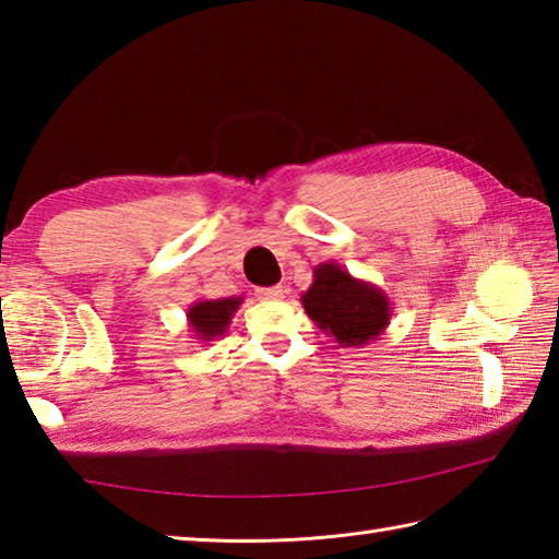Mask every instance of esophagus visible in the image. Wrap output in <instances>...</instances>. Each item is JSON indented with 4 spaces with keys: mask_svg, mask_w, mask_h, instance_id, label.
Returning <instances> with one entry per match:
<instances>
[{
    "mask_svg": "<svg viewBox=\"0 0 559 559\" xmlns=\"http://www.w3.org/2000/svg\"><path fill=\"white\" fill-rule=\"evenodd\" d=\"M259 300H281L283 298V286H271V288H257Z\"/></svg>",
    "mask_w": 559,
    "mask_h": 559,
    "instance_id": "1",
    "label": "esophagus"
}]
</instances>
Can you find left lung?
Wrapping results in <instances>:
<instances>
[{
  "instance_id": "left-lung-1",
  "label": "left lung",
  "mask_w": 559,
  "mask_h": 559,
  "mask_svg": "<svg viewBox=\"0 0 559 559\" xmlns=\"http://www.w3.org/2000/svg\"><path fill=\"white\" fill-rule=\"evenodd\" d=\"M312 286L302 293L307 317L341 346L360 348L377 341L391 322V300L374 283L355 278L336 261L312 271Z\"/></svg>"
}]
</instances>
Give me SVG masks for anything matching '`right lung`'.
I'll list each match as a JSON object with an SVG mask.
<instances>
[{"label":"right lung","instance_id":"obj_1","mask_svg":"<svg viewBox=\"0 0 559 559\" xmlns=\"http://www.w3.org/2000/svg\"><path fill=\"white\" fill-rule=\"evenodd\" d=\"M242 298L223 300H197L187 310V324L199 343L221 338L230 326L233 314L240 310Z\"/></svg>","mask_w":559,"mask_h":559}]
</instances>
